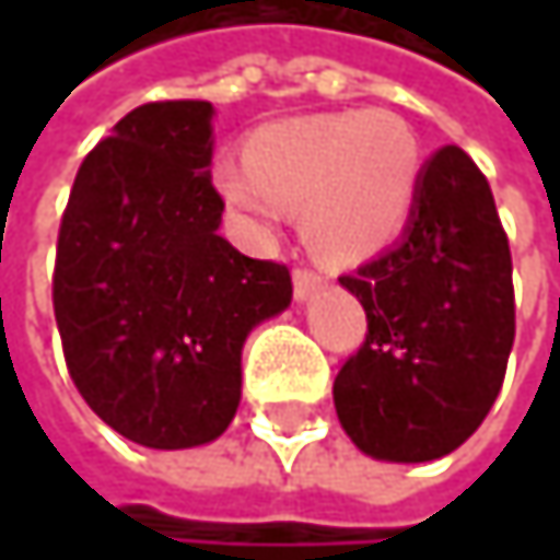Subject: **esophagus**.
<instances>
[{
  "label": "esophagus",
  "instance_id": "esophagus-1",
  "mask_svg": "<svg viewBox=\"0 0 560 560\" xmlns=\"http://www.w3.org/2000/svg\"><path fill=\"white\" fill-rule=\"evenodd\" d=\"M324 288V279L317 276V272H311V269H294V298L298 301H307L314 291H320Z\"/></svg>",
  "mask_w": 560,
  "mask_h": 560
}]
</instances>
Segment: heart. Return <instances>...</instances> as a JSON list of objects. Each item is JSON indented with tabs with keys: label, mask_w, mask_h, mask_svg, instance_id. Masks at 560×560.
<instances>
[{
	"label": "heart",
	"mask_w": 560,
	"mask_h": 560,
	"mask_svg": "<svg viewBox=\"0 0 560 560\" xmlns=\"http://www.w3.org/2000/svg\"><path fill=\"white\" fill-rule=\"evenodd\" d=\"M421 180V149L383 109L317 113L262 126L246 162L223 159L213 184L249 226L269 230L301 210L304 240L330 262H357L401 233Z\"/></svg>",
	"instance_id": "b5f03b06"
}]
</instances>
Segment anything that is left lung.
I'll list each match as a JSON object with an SVG mask.
<instances>
[{"label": "left lung", "instance_id": "obj_1", "mask_svg": "<svg viewBox=\"0 0 560 560\" xmlns=\"http://www.w3.org/2000/svg\"><path fill=\"white\" fill-rule=\"evenodd\" d=\"M340 284L366 311V340L334 380L350 441L395 464L457 451L503 389L515 340L509 240L464 149L431 155L405 236Z\"/></svg>", "mask_w": 560, "mask_h": 560}]
</instances>
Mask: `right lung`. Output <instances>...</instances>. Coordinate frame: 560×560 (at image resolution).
<instances>
[{
	"label": "right lung",
	"instance_id": "obj_1",
	"mask_svg": "<svg viewBox=\"0 0 560 560\" xmlns=\"http://www.w3.org/2000/svg\"><path fill=\"white\" fill-rule=\"evenodd\" d=\"M213 106L145 103L77 171L60 217L55 317L67 373L122 438L180 451L220 438L240 405L249 330L291 304L288 266L217 230Z\"/></svg>",
	"mask_w": 560,
	"mask_h": 560
}]
</instances>
